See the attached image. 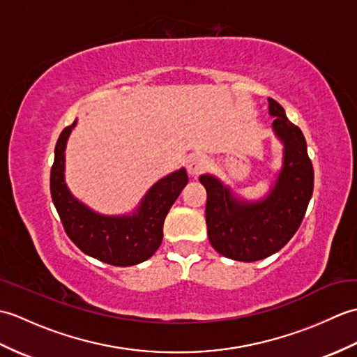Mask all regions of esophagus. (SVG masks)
<instances>
[{
	"label": "esophagus",
	"mask_w": 357,
	"mask_h": 357,
	"mask_svg": "<svg viewBox=\"0 0 357 357\" xmlns=\"http://www.w3.org/2000/svg\"><path fill=\"white\" fill-rule=\"evenodd\" d=\"M207 167H208V159L204 155L190 156V159H188V164H187L188 173H190L192 176H198V174L207 170Z\"/></svg>",
	"instance_id": "esophagus-1"
}]
</instances>
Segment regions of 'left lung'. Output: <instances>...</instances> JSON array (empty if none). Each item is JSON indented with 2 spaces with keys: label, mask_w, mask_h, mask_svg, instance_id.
Instances as JSON below:
<instances>
[{
  "label": "left lung",
  "mask_w": 357,
  "mask_h": 357,
  "mask_svg": "<svg viewBox=\"0 0 357 357\" xmlns=\"http://www.w3.org/2000/svg\"><path fill=\"white\" fill-rule=\"evenodd\" d=\"M273 132L284 144L282 169L265 198H236L213 174H201L207 190L206 222L211 247L233 261L255 262L279 252L299 225L312 199L314 172L307 142L298 126L288 121L282 105L268 98Z\"/></svg>",
  "instance_id": "1"
}]
</instances>
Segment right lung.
<instances>
[{
    "mask_svg": "<svg viewBox=\"0 0 357 357\" xmlns=\"http://www.w3.org/2000/svg\"><path fill=\"white\" fill-rule=\"evenodd\" d=\"M75 126L77 121L59 135L50 170L52 201L67 236L82 253L115 267L147 261L161 245L164 219L188 183L185 169L167 174L151 185L132 215H100L75 198L64 181L66 144Z\"/></svg>",
    "mask_w": 357,
    "mask_h": 357,
    "instance_id": "obj_1",
    "label": "right lung"
}]
</instances>
